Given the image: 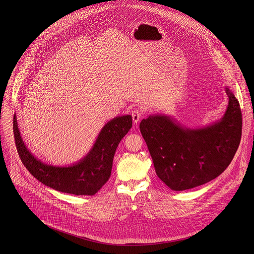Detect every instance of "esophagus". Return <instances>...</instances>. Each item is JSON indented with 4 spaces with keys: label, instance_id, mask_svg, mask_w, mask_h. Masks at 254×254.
I'll return each instance as SVG.
<instances>
[{
    "label": "esophagus",
    "instance_id": "obj_1",
    "mask_svg": "<svg viewBox=\"0 0 254 254\" xmlns=\"http://www.w3.org/2000/svg\"><path fill=\"white\" fill-rule=\"evenodd\" d=\"M131 117H132V122H134L135 125L139 124L142 117V111L140 109H134L131 111Z\"/></svg>",
    "mask_w": 254,
    "mask_h": 254
}]
</instances>
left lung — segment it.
I'll use <instances>...</instances> for the list:
<instances>
[{"label": "left lung", "instance_id": "left-lung-1", "mask_svg": "<svg viewBox=\"0 0 254 254\" xmlns=\"http://www.w3.org/2000/svg\"><path fill=\"white\" fill-rule=\"evenodd\" d=\"M229 104L223 116L203 127L182 126L166 114L140 123L157 177L172 190H185L218 177L229 167L242 135L238 100L225 86Z\"/></svg>", "mask_w": 254, "mask_h": 254}]
</instances>
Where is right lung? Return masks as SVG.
<instances>
[{
    "label": "right lung",
    "instance_id": "right-lung-1",
    "mask_svg": "<svg viewBox=\"0 0 254 254\" xmlns=\"http://www.w3.org/2000/svg\"><path fill=\"white\" fill-rule=\"evenodd\" d=\"M131 126L130 115L114 117L102 127L92 147L79 162L70 166H53L33 155L21 138L16 115L13 118L16 148L24 167L44 185L76 195H93L109 180L117 146Z\"/></svg>",
    "mask_w": 254,
    "mask_h": 254
}]
</instances>
